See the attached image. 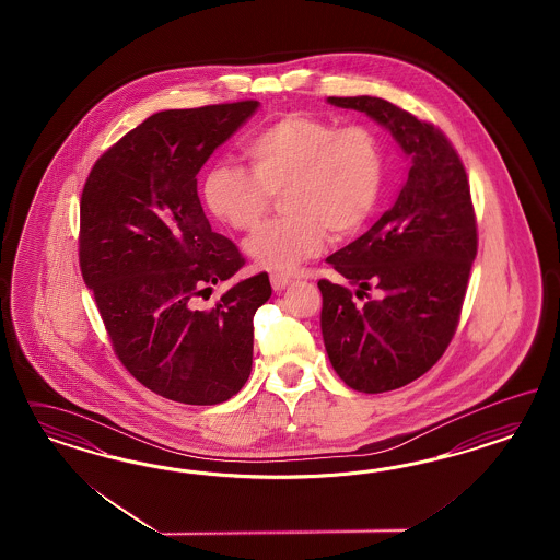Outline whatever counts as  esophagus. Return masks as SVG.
<instances>
[{
  "label": "esophagus",
  "mask_w": 560,
  "mask_h": 560,
  "mask_svg": "<svg viewBox=\"0 0 560 560\" xmlns=\"http://www.w3.org/2000/svg\"><path fill=\"white\" fill-rule=\"evenodd\" d=\"M289 283H291V277H288V275H279V272L271 275V285L275 291H283Z\"/></svg>",
  "instance_id": "1"
}]
</instances>
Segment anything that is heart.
Returning <instances> with one entry per match:
<instances>
[{
  "instance_id": "b5f03b06",
  "label": "heart",
  "mask_w": 560,
  "mask_h": 560,
  "mask_svg": "<svg viewBox=\"0 0 560 560\" xmlns=\"http://www.w3.org/2000/svg\"><path fill=\"white\" fill-rule=\"evenodd\" d=\"M250 170L221 164L205 174L209 213L236 232H253L271 197L281 192V220L246 242V253L267 271H293L323 253L328 240L357 234L372 218L386 158L368 125L335 127L330 120L288 113L246 141Z\"/></svg>"
}]
</instances>
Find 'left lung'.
<instances>
[{
    "label": "left lung",
    "mask_w": 560,
    "mask_h": 560,
    "mask_svg": "<svg viewBox=\"0 0 560 560\" xmlns=\"http://www.w3.org/2000/svg\"><path fill=\"white\" fill-rule=\"evenodd\" d=\"M390 131L410 160L396 203L326 262L357 285L320 279L324 347L357 392L396 390L429 372L458 328L478 248L470 185L458 152L431 122L375 96H330ZM378 291L370 299V288Z\"/></svg>",
    "instance_id": "left-lung-1"
}]
</instances>
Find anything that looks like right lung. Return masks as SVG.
<instances>
[{"mask_svg":"<svg viewBox=\"0 0 560 560\" xmlns=\"http://www.w3.org/2000/svg\"><path fill=\"white\" fill-rule=\"evenodd\" d=\"M256 101L162 110L102 153L80 203V267L127 372L183 405H220L253 370L256 310L267 272L195 300L244 267L211 230L197 195L209 155L255 115Z\"/></svg>","mask_w":560,"mask_h":560,"instance_id":"1","label":"right lung"}]
</instances>
